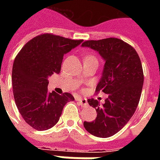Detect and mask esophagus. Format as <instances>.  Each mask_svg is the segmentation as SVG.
Listing matches in <instances>:
<instances>
[{
	"instance_id": "esophagus-1",
	"label": "esophagus",
	"mask_w": 160,
	"mask_h": 160,
	"mask_svg": "<svg viewBox=\"0 0 160 160\" xmlns=\"http://www.w3.org/2000/svg\"><path fill=\"white\" fill-rule=\"evenodd\" d=\"M77 101L79 102V104H80V105H83V106H87V100L86 99V98H79L78 99H77Z\"/></svg>"
}]
</instances>
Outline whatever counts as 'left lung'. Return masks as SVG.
<instances>
[{"mask_svg": "<svg viewBox=\"0 0 160 160\" xmlns=\"http://www.w3.org/2000/svg\"><path fill=\"white\" fill-rule=\"evenodd\" d=\"M81 46L97 51L104 59L96 92L108 94L104 104L88 99L97 118L84 122V127L94 136L111 137L127 124L138 106L144 82L141 59L132 46L115 38L86 41Z\"/></svg>", "mask_w": 160, "mask_h": 160, "instance_id": "obj_1", "label": "left lung"}]
</instances>
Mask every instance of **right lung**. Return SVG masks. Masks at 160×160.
Segmentation results:
<instances>
[{
  "mask_svg": "<svg viewBox=\"0 0 160 160\" xmlns=\"http://www.w3.org/2000/svg\"><path fill=\"white\" fill-rule=\"evenodd\" d=\"M82 42L53 34H42L26 43L16 56L12 72L13 97L26 123L37 130L55 126L72 94L48 92V78L59 73L63 56Z\"/></svg>",
  "mask_w": 160,
  "mask_h": 160,
  "instance_id": "obj_1",
  "label": "right lung"
}]
</instances>
